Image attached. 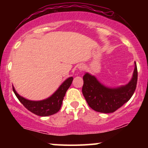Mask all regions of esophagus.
<instances>
[{"instance_id": "1", "label": "esophagus", "mask_w": 148, "mask_h": 148, "mask_svg": "<svg viewBox=\"0 0 148 148\" xmlns=\"http://www.w3.org/2000/svg\"><path fill=\"white\" fill-rule=\"evenodd\" d=\"M84 64H80L79 65V67H78V68L79 69H81V70H82V69H84Z\"/></svg>"}]
</instances>
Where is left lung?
I'll list each match as a JSON object with an SVG mask.
<instances>
[{
  "instance_id": "obj_1",
  "label": "left lung",
  "mask_w": 148,
  "mask_h": 148,
  "mask_svg": "<svg viewBox=\"0 0 148 148\" xmlns=\"http://www.w3.org/2000/svg\"><path fill=\"white\" fill-rule=\"evenodd\" d=\"M134 70L128 84L117 88L103 85L95 76L86 73L83 77L82 92L88 104L95 111L103 113H113L131 99L136 88L138 71L134 62Z\"/></svg>"
}]
</instances>
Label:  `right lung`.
Returning <instances> with one entry per match:
<instances>
[{"label":"right lung","mask_w":148,"mask_h":148,"mask_svg":"<svg viewBox=\"0 0 148 148\" xmlns=\"http://www.w3.org/2000/svg\"><path fill=\"white\" fill-rule=\"evenodd\" d=\"M72 81V76L69 77L60 85V87L58 88L57 90L51 96L40 101H32V100L25 99L16 92L14 86H12V89L15 95L19 100L20 102L28 111L39 116L45 117L53 115L59 111L62 106V100L65 95L66 92L70 87Z\"/></svg>","instance_id":"right-lung-1"}]
</instances>
